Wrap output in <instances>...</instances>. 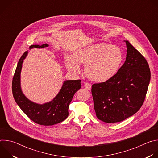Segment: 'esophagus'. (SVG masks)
<instances>
[{"label": "esophagus", "instance_id": "1", "mask_svg": "<svg viewBox=\"0 0 158 158\" xmlns=\"http://www.w3.org/2000/svg\"><path fill=\"white\" fill-rule=\"evenodd\" d=\"M84 87L87 90L91 89V84L89 82H85L84 83Z\"/></svg>", "mask_w": 158, "mask_h": 158}]
</instances>
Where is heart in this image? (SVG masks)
<instances>
[{
  "mask_svg": "<svg viewBox=\"0 0 158 158\" xmlns=\"http://www.w3.org/2000/svg\"><path fill=\"white\" fill-rule=\"evenodd\" d=\"M123 60L121 49L106 43L97 44L78 51L75 58L67 56L65 63L70 71L80 72L79 64L85 65L87 77L94 82H103L113 76Z\"/></svg>",
  "mask_w": 158,
  "mask_h": 158,
  "instance_id": "b5f03b06",
  "label": "heart"
}]
</instances>
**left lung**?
<instances>
[{
  "mask_svg": "<svg viewBox=\"0 0 158 158\" xmlns=\"http://www.w3.org/2000/svg\"><path fill=\"white\" fill-rule=\"evenodd\" d=\"M127 55L117 73L92 85L97 118L107 123L123 121L137 112L144 101L151 72L144 57L126 41Z\"/></svg>",
  "mask_w": 158,
  "mask_h": 158,
  "instance_id": "obj_1",
  "label": "left lung"
}]
</instances>
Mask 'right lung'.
Returning a JSON list of instances; mask_svg holds the SVG:
<instances>
[{
  "instance_id": "obj_1",
  "label": "right lung",
  "mask_w": 158,
  "mask_h": 158,
  "mask_svg": "<svg viewBox=\"0 0 158 158\" xmlns=\"http://www.w3.org/2000/svg\"><path fill=\"white\" fill-rule=\"evenodd\" d=\"M48 46L47 44L42 46L31 45L29 48H44ZM27 54V51H26L20 57L13 77L12 90L14 98L22 110L34 123L42 126H52L60 123L68 116L69 106L75 93L81 89V81H65L59 94L49 102L42 105L32 102L22 93L20 85L22 65Z\"/></svg>"
}]
</instances>
